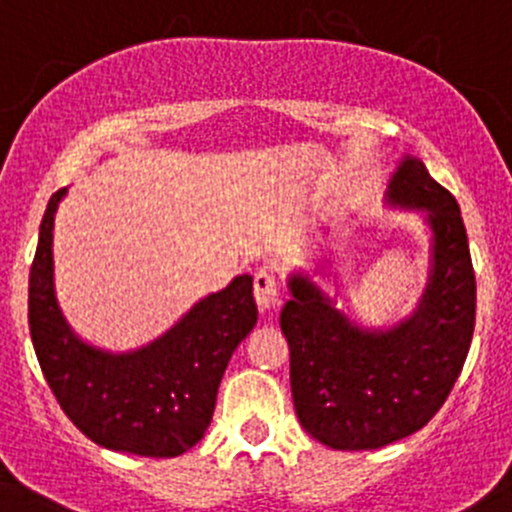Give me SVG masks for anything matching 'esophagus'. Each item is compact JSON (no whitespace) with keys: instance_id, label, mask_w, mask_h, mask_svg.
Instances as JSON below:
<instances>
[{"instance_id":"esophagus-1","label":"esophagus","mask_w":512,"mask_h":512,"mask_svg":"<svg viewBox=\"0 0 512 512\" xmlns=\"http://www.w3.org/2000/svg\"><path fill=\"white\" fill-rule=\"evenodd\" d=\"M255 302L262 314H270L280 307V289H277V280L272 277V272L260 270L255 275Z\"/></svg>"}]
</instances>
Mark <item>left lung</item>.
<instances>
[{
  "mask_svg": "<svg viewBox=\"0 0 512 512\" xmlns=\"http://www.w3.org/2000/svg\"><path fill=\"white\" fill-rule=\"evenodd\" d=\"M391 210H416L431 232L428 280L409 317L364 327L314 277L327 260L292 272L280 327L304 431L337 451H371L426 426L451 394L476 327V275L461 208L426 165L404 156L386 188ZM339 287V285H337Z\"/></svg>",
  "mask_w": 512,
  "mask_h": 512,
  "instance_id": "8db88e82",
  "label": "left lung"
}]
</instances>
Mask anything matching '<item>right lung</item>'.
I'll use <instances>...</instances> for the list:
<instances>
[{
	"instance_id": "add662e5",
	"label": "right lung",
	"mask_w": 512,
	"mask_h": 512,
	"mask_svg": "<svg viewBox=\"0 0 512 512\" xmlns=\"http://www.w3.org/2000/svg\"><path fill=\"white\" fill-rule=\"evenodd\" d=\"M66 188L51 195L29 272V332L64 414L103 448L173 458L213 421L232 352L257 324L252 277L237 275L198 299L168 332L131 352H108L71 329L54 287V218Z\"/></svg>"
}]
</instances>
